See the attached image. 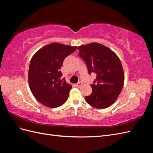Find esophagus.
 <instances>
[{
  "mask_svg": "<svg viewBox=\"0 0 153 153\" xmlns=\"http://www.w3.org/2000/svg\"><path fill=\"white\" fill-rule=\"evenodd\" d=\"M82 85V82H79V83H78L77 84H76V86L77 87H81Z\"/></svg>",
  "mask_w": 153,
  "mask_h": 153,
  "instance_id": "34e87169",
  "label": "esophagus"
}]
</instances>
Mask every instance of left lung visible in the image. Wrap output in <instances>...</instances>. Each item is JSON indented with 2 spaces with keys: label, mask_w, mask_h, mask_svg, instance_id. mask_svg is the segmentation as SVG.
I'll list each match as a JSON object with an SVG mask.
<instances>
[{
  "label": "left lung",
  "mask_w": 153,
  "mask_h": 153,
  "mask_svg": "<svg viewBox=\"0 0 153 153\" xmlns=\"http://www.w3.org/2000/svg\"><path fill=\"white\" fill-rule=\"evenodd\" d=\"M79 56L85 62L89 73H95L92 92L85 100L96 108L112 105L121 94L124 82L122 64L114 52L98 43H91L78 47Z\"/></svg>",
  "instance_id": "1"
}]
</instances>
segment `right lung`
Returning a JSON list of instances; mask_svg holds the SVG:
<instances>
[{
	"mask_svg": "<svg viewBox=\"0 0 153 153\" xmlns=\"http://www.w3.org/2000/svg\"><path fill=\"white\" fill-rule=\"evenodd\" d=\"M76 47L52 43L40 48L32 56L28 73L30 89L44 106L56 108L67 101L71 85L62 79L60 71L63 61Z\"/></svg>",
	"mask_w": 153,
	"mask_h": 153,
	"instance_id": "obj_1",
	"label": "right lung"
}]
</instances>
